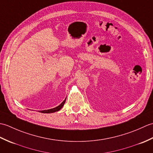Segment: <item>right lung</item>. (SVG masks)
Wrapping results in <instances>:
<instances>
[{
    "label": "right lung",
    "instance_id": "obj_1",
    "mask_svg": "<svg viewBox=\"0 0 153 153\" xmlns=\"http://www.w3.org/2000/svg\"><path fill=\"white\" fill-rule=\"evenodd\" d=\"M65 102H66V99H65L59 106H58L57 107H56V108L49 109V110H41L40 112H41V113H53V112H57V111H58V110H60L62 108V106H64Z\"/></svg>",
    "mask_w": 153,
    "mask_h": 153
}]
</instances>
